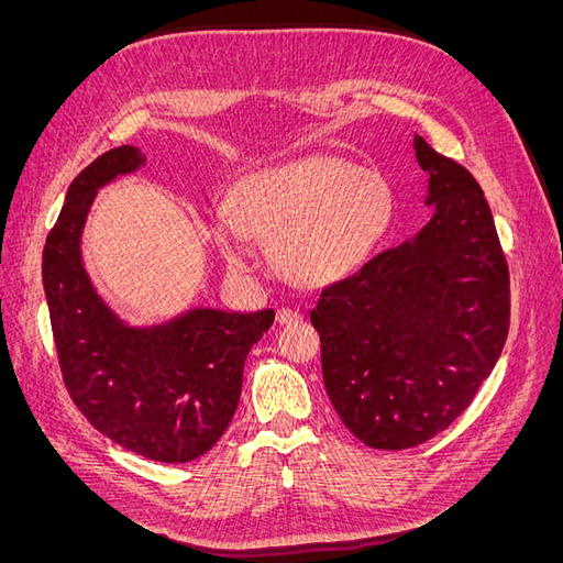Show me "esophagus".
<instances>
[{
    "instance_id": "esophagus-1",
    "label": "esophagus",
    "mask_w": 563,
    "mask_h": 563,
    "mask_svg": "<svg viewBox=\"0 0 563 563\" xmlns=\"http://www.w3.org/2000/svg\"><path fill=\"white\" fill-rule=\"evenodd\" d=\"M300 319L302 314L298 310H288V308L277 310V323H282V327H291V323H298Z\"/></svg>"
}]
</instances>
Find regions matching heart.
Instances as JSON below:
<instances>
[{"label": "heart", "mask_w": 563, "mask_h": 563, "mask_svg": "<svg viewBox=\"0 0 563 563\" xmlns=\"http://www.w3.org/2000/svg\"><path fill=\"white\" fill-rule=\"evenodd\" d=\"M395 216L383 176L317 152L258 168L232 187L230 209H213L209 230L230 267L249 269L251 240L272 242L282 277L302 288L331 286L360 269Z\"/></svg>", "instance_id": "obj_1"}]
</instances>
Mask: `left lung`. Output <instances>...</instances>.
Instances as JSON below:
<instances>
[{
	"label": "left lung",
	"instance_id": "8db88e82",
	"mask_svg": "<svg viewBox=\"0 0 563 563\" xmlns=\"http://www.w3.org/2000/svg\"><path fill=\"white\" fill-rule=\"evenodd\" d=\"M432 218L327 286L310 319L327 395L371 449L422 444L465 411L503 352L509 272L479 183L420 135Z\"/></svg>",
	"mask_w": 563,
	"mask_h": 563
}]
</instances>
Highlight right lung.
Masks as SVG:
<instances>
[{
	"label": "right lung",
	"instance_id": "add662e5",
	"mask_svg": "<svg viewBox=\"0 0 563 563\" xmlns=\"http://www.w3.org/2000/svg\"><path fill=\"white\" fill-rule=\"evenodd\" d=\"M141 166L143 152L122 145L67 187L42 255L44 294L63 380L84 418L143 457L190 463L228 430L244 362L275 310L192 308L155 327H131L98 296L81 261V232L100 187Z\"/></svg>",
	"mask_w": 563,
	"mask_h": 563
}]
</instances>
